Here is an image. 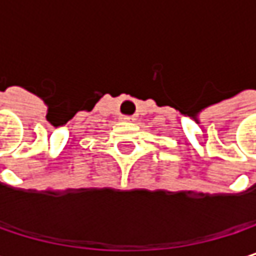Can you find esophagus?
I'll return each instance as SVG.
<instances>
[{"label":"esophagus","instance_id":"esophagus-1","mask_svg":"<svg viewBox=\"0 0 256 256\" xmlns=\"http://www.w3.org/2000/svg\"><path fill=\"white\" fill-rule=\"evenodd\" d=\"M122 120H123V122H133L134 118H133L132 116H122Z\"/></svg>","mask_w":256,"mask_h":256}]
</instances>
